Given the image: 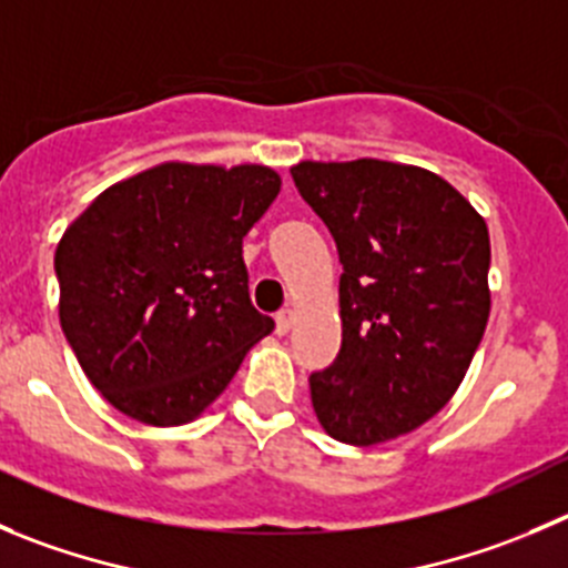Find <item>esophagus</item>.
Returning a JSON list of instances; mask_svg holds the SVG:
<instances>
[{"instance_id": "obj_1", "label": "esophagus", "mask_w": 568, "mask_h": 568, "mask_svg": "<svg viewBox=\"0 0 568 568\" xmlns=\"http://www.w3.org/2000/svg\"><path fill=\"white\" fill-rule=\"evenodd\" d=\"M293 323H295V312L293 310H281L278 315H275V332L287 334L290 328H293Z\"/></svg>"}]
</instances>
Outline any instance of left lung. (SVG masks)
<instances>
[{
  "instance_id": "obj_1",
  "label": "left lung",
  "mask_w": 568,
  "mask_h": 568,
  "mask_svg": "<svg viewBox=\"0 0 568 568\" xmlns=\"http://www.w3.org/2000/svg\"><path fill=\"white\" fill-rule=\"evenodd\" d=\"M293 181L343 264V345L310 376L317 420L351 446L418 429L455 396L488 326L483 214L413 164L301 161Z\"/></svg>"
}]
</instances>
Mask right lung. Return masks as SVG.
<instances>
[{
    "label": "right lung",
    "mask_w": 568,
    "mask_h": 568,
    "mask_svg": "<svg viewBox=\"0 0 568 568\" xmlns=\"http://www.w3.org/2000/svg\"><path fill=\"white\" fill-rule=\"evenodd\" d=\"M278 192L262 164L164 161L108 186L63 231L61 328L119 413L189 424L273 332L247 295L242 240Z\"/></svg>",
    "instance_id": "obj_1"
}]
</instances>
